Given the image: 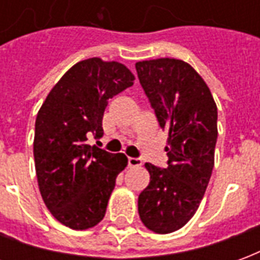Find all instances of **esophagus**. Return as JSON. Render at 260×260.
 <instances>
[{"label":"esophagus","mask_w":260,"mask_h":260,"mask_svg":"<svg viewBox=\"0 0 260 260\" xmlns=\"http://www.w3.org/2000/svg\"><path fill=\"white\" fill-rule=\"evenodd\" d=\"M128 166H129V167H141L142 160L136 157H128Z\"/></svg>","instance_id":"obj_1"}]
</instances>
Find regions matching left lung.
<instances>
[{"label": "left lung", "instance_id": "obj_1", "mask_svg": "<svg viewBox=\"0 0 260 260\" xmlns=\"http://www.w3.org/2000/svg\"><path fill=\"white\" fill-rule=\"evenodd\" d=\"M135 68L160 128L169 132V166L145 164L150 182L138 212L147 229L169 234L191 220L212 177L217 106L201 75L181 59L139 61Z\"/></svg>", "mask_w": 260, "mask_h": 260}]
</instances>
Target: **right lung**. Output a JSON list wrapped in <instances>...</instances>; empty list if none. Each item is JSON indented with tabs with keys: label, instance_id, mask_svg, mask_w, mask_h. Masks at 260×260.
Wrapping results in <instances>:
<instances>
[{
	"label": "right lung",
	"instance_id": "right-lung-1",
	"mask_svg": "<svg viewBox=\"0 0 260 260\" xmlns=\"http://www.w3.org/2000/svg\"><path fill=\"white\" fill-rule=\"evenodd\" d=\"M124 64L83 59L55 83L39 110L33 154L37 182L47 209L72 230H87L106 214L117 175L126 167L113 154L87 143L89 132L103 136L108 100L134 85Z\"/></svg>",
	"mask_w": 260,
	"mask_h": 260
}]
</instances>
